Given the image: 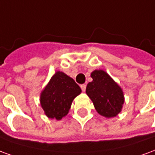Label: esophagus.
Returning <instances> with one entry per match:
<instances>
[{
    "mask_svg": "<svg viewBox=\"0 0 155 155\" xmlns=\"http://www.w3.org/2000/svg\"><path fill=\"white\" fill-rule=\"evenodd\" d=\"M81 90H82V91L84 92V91H85V89H86V85H85V84H81Z\"/></svg>",
    "mask_w": 155,
    "mask_h": 155,
    "instance_id": "esophagus-1",
    "label": "esophagus"
}]
</instances>
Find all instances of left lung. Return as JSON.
I'll list each match as a JSON object with an SVG mask.
<instances>
[{"label":"left lung","instance_id":"1","mask_svg":"<svg viewBox=\"0 0 155 155\" xmlns=\"http://www.w3.org/2000/svg\"><path fill=\"white\" fill-rule=\"evenodd\" d=\"M91 76L93 81L88 83L85 92L96 111L106 118L117 116L124 103L122 88L103 70H94Z\"/></svg>","mask_w":155,"mask_h":155}]
</instances>
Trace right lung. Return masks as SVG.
Segmentation results:
<instances>
[{"label": "right lung", "mask_w": 155, "mask_h": 155, "mask_svg": "<svg viewBox=\"0 0 155 155\" xmlns=\"http://www.w3.org/2000/svg\"><path fill=\"white\" fill-rule=\"evenodd\" d=\"M81 93V89L74 80L59 71L41 91L40 103L48 118L61 120L67 115L74 99Z\"/></svg>", "instance_id": "obj_1"}]
</instances>
